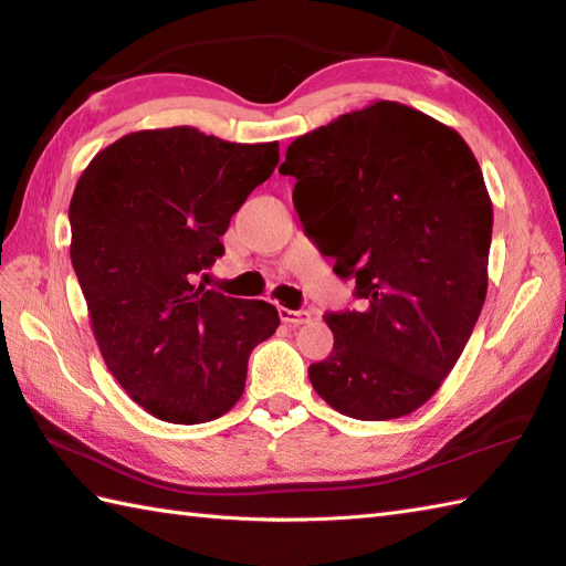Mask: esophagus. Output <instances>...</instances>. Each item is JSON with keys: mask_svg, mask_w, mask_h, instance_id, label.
<instances>
[{"mask_svg": "<svg viewBox=\"0 0 566 566\" xmlns=\"http://www.w3.org/2000/svg\"><path fill=\"white\" fill-rule=\"evenodd\" d=\"M280 318L286 323V326L296 328V326H304V323H308L311 314L308 311H292V308L280 306Z\"/></svg>", "mask_w": 566, "mask_h": 566, "instance_id": "1", "label": "esophagus"}]
</instances>
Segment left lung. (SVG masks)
Listing matches in <instances>:
<instances>
[{"label": "left lung", "mask_w": 566, "mask_h": 566, "mask_svg": "<svg viewBox=\"0 0 566 566\" xmlns=\"http://www.w3.org/2000/svg\"><path fill=\"white\" fill-rule=\"evenodd\" d=\"M304 228L326 238L359 308L328 314L333 353L308 367L326 403L359 420L413 413L460 359L486 298L494 211L482 167L454 128L377 102L298 136Z\"/></svg>", "instance_id": "left-lung-1"}]
</instances>
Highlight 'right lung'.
Returning <instances> with one entry per match:
<instances>
[{"instance_id": "right-lung-1", "label": "right lung", "mask_w": 566, "mask_h": 566, "mask_svg": "<svg viewBox=\"0 0 566 566\" xmlns=\"http://www.w3.org/2000/svg\"><path fill=\"white\" fill-rule=\"evenodd\" d=\"M280 143L136 130L94 155L70 201V260L106 367L138 406L197 426L243 396L248 357L280 326L268 302L195 284Z\"/></svg>"}]
</instances>
